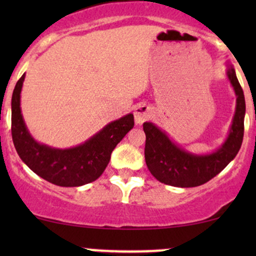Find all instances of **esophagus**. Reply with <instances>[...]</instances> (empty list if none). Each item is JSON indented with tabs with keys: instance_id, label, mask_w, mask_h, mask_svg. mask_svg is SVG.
Masks as SVG:
<instances>
[{
	"instance_id": "34e87169",
	"label": "esophagus",
	"mask_w": 256,
	"mask_h": 256,
	"mask_svg": "<svg viewBox=\"0 0 256 256\" xmlns=\"http://www.w3.org/2000/svg\"><path fill=\"white\" fill-rule=\"evenodd\" d=\"M134 122L136 125H142L152 116V110L146 104H140L134 110Z\"/></svg>"
}]
</instances>
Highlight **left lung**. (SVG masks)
Masks as SVG:
<instances>
[{"label":"left lung","mask_w":256,"mask_h":256,"mask_svg":"<svg viewBox=\"0 0 256 256\" xmlns=\"http://www.w3.org/2000/svg\"><path fill=\"white\" fill-rule=\"evenodd\" d=\"M225 74L236 95V108L228 137L219 148L196 154L182 148L154 122L143 124L146 164L158 182L178 188L198 186L219 174L236 158L244 134L246 100L232 64H228Z\"/></svg>","instance_id":"obj_1"}]
</instances>
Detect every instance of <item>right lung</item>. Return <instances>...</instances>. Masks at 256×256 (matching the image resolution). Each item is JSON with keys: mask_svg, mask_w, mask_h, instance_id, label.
Here are the masks:
<instances>
[{"mask_svg": "<svg viewBox=\"0 0 256 256\" xmlns=\"http://www.w3.org/2000/svg\"><path fill=\"white\" fill-rule=\"evenodd\" d=\"M25 73L18 80L12 96V137L18 155L40 178L58 186H82L104 173L116 144L134 128V114L110 122L94 136L71 148H54L38 142L25 124L20 94Z\"/></svg>", "mask_w": 256, "mask_h": 256, "instance_id": "obj_1", "label": "right lung"}]
</instances>
